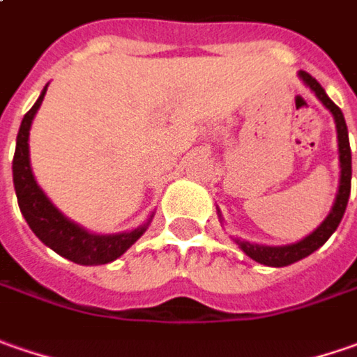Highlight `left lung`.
I'll return each instance as SVG.
<instances>
[{
	"label": "left lung",
	"mask_w": 357,
	"mask_h": 357,
	"mask_svg": "<svg viewBox=\"0 0 357 357\" xmlns=\"http://www.w3.org/2000/svg\"><path fill=\"white\" fill-rule=\"evenodd\" d=\"M298 77L316 93V98L324 103V107L333 116L335 132H337V153H340V185H337V194H335L333 206L330 209V213L326 215V220L310 236H305V238L296 241V243L264 245V243H252V241L234 238V241L238 243V248H240L245 256L252 257L257 264L270 266V268H284V266H289V264H296V261L307 257L310 254H314L318 248H321L326 241L330 240V236L337 229V225H340L342 218H344V211H346V206H348L349 199V190H351V149H349L348 126H346L344 114L328 98L326 89L319 86L310 73L298 71ZM218 215H220V222L224 224V218H222V211L220 209H218Z\"/></svg>",
	"instance_id": "left-lung-1"
}]
</instances>
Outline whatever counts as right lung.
<instances>
[{
  "instance_id": "obj_1",
  "label": "right lung",
  "mask_w": 357,
  "mask_h": 357,
  "mask_svg": "<svg viewBox=\"0 0 357 357\" xmlns=\"http://www.w3.org/2000/svg\"><path fill=\"white\" fill-rule=\"evenodd\" d=\"M45 91H47V86L41 89L38 101L22 119L17 142H15V155H13L11 169H13V185H15V195H17L22 215L39 240L61 257L79 266L109 264L119 256H123L133 243L146 234L149 222L153 218V211L149 213L146 224L137 225L130 231L93 234L84 225L75 224L73 220L55 208L52 199L39 188L36 176L31 172V162H29V130H31L33 117L38 114Z\"/></svg>"
}]
</instances>
